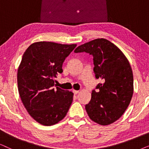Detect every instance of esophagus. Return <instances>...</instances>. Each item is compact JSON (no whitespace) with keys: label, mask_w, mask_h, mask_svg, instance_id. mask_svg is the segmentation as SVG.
<instances>
[{"label":"esophagus","mask_w":149,"mask_h":149,"mask_svg":"<svg viewBox=\"0 0 149 149\" xmlns=\"http://www.w3.org/2000/svg\"><path fill=\"white\" fill-rule=\"evenodd\" d=\"M79 92V91L78 90H73V93H74V94H77Z\"/></svg>","instance_id":"obj_1"}]
</instances>
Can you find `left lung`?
Masks as SVG:
<instances>
[{
  "instance_id": "1",
  "label": "left lung",
  "mask_w": 149,
  "mask_h": 149,
  "mask_svg": "<svg viewBox=\"0 0 149 149\" xmlns=\"http://www.w3.org/2000/svg\"><path fill=\"white\" fill-rule=\"evenodd\" d=\"M93 56V72L101 79L85 105L89 118L101 125L114 123L125 113L134 92L133 72L129 61L113 42L97 38L79 46L74 53Z\"/></svg>"
}]
</instances>
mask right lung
I'll use <instances>...</instances> for the list:
<instances>
[{
  "label": "right lung",
  "mask_w": 149,
  "mask_h": 149,
  "mask_svg": "<svg viewBox=\"0 0 149 149\" xmlns=\"http://www.w3.org/2000/svg\"><path fill=\"white\" fill-rule=\"evenodd\" d=\"M76 44L34 42L22 56L17 70L18 91L30 115L43 125L62 120L72 102L73 93L56 87L55 78L62 73L65 59Z\"/></svg>",
  "instance_id": "right-lung-1"
}]
</instances>
